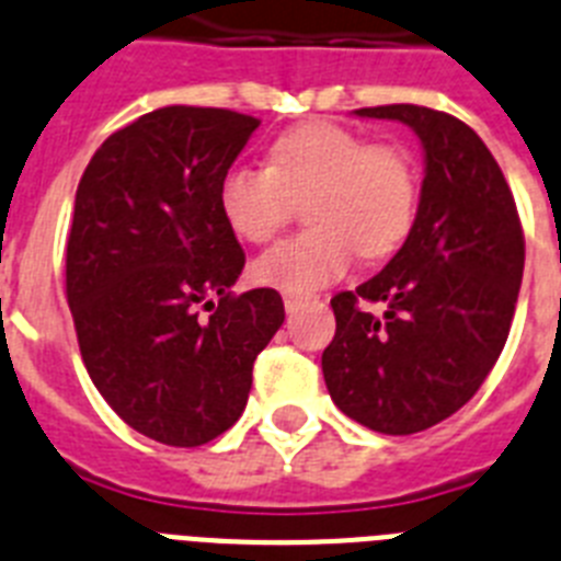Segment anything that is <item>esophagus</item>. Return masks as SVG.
Masks as SVG:
<instances>
[{"mask_svg":"<svg viewBox=\"0 0 561 561\" xmlns=\"http://www.w3.org/2000/svg\"><path fill=\"white\" fill-rule=\"evenodd\" d=\"M282 299H285V310H288V313H294L296 308H302V305L308 302L310 296H302V294H290V290H285V294H282Z\"/></svg>","mask_w":561,"mask_h":561,"instance_id":"esophagus-1","label":"esophagus"}]
</instances>
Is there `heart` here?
<instances>
[{
  "label": "heart",
  "mask_w": 561,
  "mask_h": 561,
  "mask_svg": "<svg viewBox=\"0 0 561 561\" xmlns=\"http://www.w3.org/2000/svg\"><path fill=\"white\" fill-rule=\"evenodd\" d=\"M310 193V230L276 244L253 262L262 285L308 294L365 259L393 253L416 219V171L393 145L336 125L308 122L282 134L267 150V168L230 164L219 179V210L239 239L262 244L294 216V199Z\"/></svg>",
  "instance_id": "b5f03b06"
}]
</instances>
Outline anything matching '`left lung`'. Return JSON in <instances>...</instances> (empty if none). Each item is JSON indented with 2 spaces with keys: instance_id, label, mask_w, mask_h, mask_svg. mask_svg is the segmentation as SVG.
<instances>
[{
  "instance_id": "obj_1",
  "label": "left lung",
  "mask_w": 561,
  "mask_h": 561,
  "mask_svg": "<svg viewBox=\"0 0 561 561\" xmlns=\"http://www.w3.org/2000/svg\"><path fill=\"white\" fill-rule=\"evenodd\" d=\"M397 119L425 150L413 228L374 279L331 299L324 385L345 416L408 436L468 402L507 342L525 267L516 202L477 130L419 105L359 107ZM359 301H376L370 314Z\"/></svg>"
}]
</instances>
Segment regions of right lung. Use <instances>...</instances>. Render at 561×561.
Here are the masks:
<instances>
[{
	"label": "right lung",
	"mask_w": 561,
	"mask_h": 561,
	"mask_svg": "<svg viewBox=\"0 0 561 561\" xmlns=\"http://www.w3.org/2000/svg\"><path fill=\"white\" fill-rule=\"evenodd\" d=\"M256 128L225 107H159L107 136L79 179L65 290L84 368L134 431L173 448L242 416L285 322L273 288L230 290L244 253L216 199Z\"/></svg>",
	"instance_id": "add662e5"
}]
</instances>
